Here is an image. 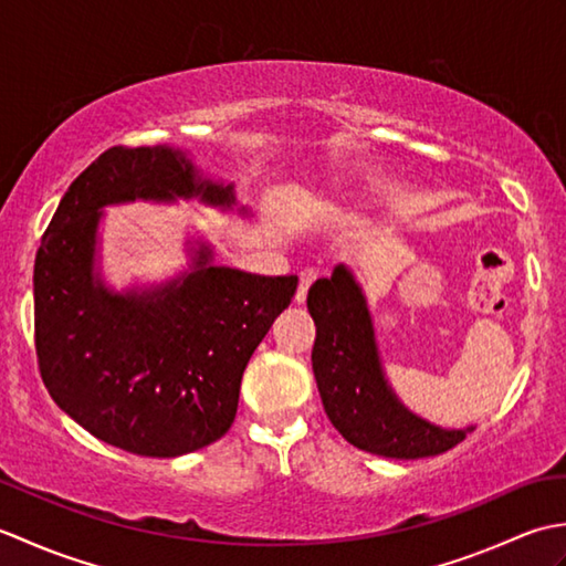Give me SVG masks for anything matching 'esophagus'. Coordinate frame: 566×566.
<instances>
[{
  "instance_id": "obj_1",
  "label": "esophagus",
  "mask_w": 566,
  "mask_h": 566,
  "mask_svg": "<svg viewBox=\"0 0 566 566\" xmlns=\"http://www.w3.org/2000/svg\"><path fill=\"white\" fill-rule=\"evenodd\" d=\"M316 276H318V270H314V268H306V270H302L298 272V286H296V304H304L306 302V294H308V286L316 282Z\"/></svg>"
}]
</instances>
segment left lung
<instances>
[{
	"label": "left lung",
	"mask_w": 566,
	"mask_h": 566,
	"mask_svg": "<svg viewBox=\"0 0 566 566\" xmlns=\"http://www.w3.org/2000/svg\"><path fill=\"white\" fill-rule=\"evenodd\" d=\"M306 304L316 323L311 363L321 401L347 442L371 454L418 460L452 450L474 430L438 428L396 399L381 371L365 294L345 264L311 284Z\"/></svg>",
	"instance_id": "8db88e82"
}]
</instances>
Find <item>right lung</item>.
I'll list each match as a JSON object with an SVG mask.
<instances>
[{
	"mask_svg": "<svg viewBox=\"0 0 566 566\" xmlns=\"http://www.w3.org/2000/svg\"><path fill=\"white\" fill-rule=\"evenodd\" d=\"M136 199L235 203L233 185L201 177L179 148L102 153L60 199L35 252V355L48 394L94 438L179 457L233 426L248 359L292 304L298 276L219 268L201 243L172 282L106 290L94 272L102 209Z\"/></svg>",
	"mask_w": 566,
	"mask_h": 566,
	"instance_id": "obj_1",
	"label": "right lung"
}]
</instances>
